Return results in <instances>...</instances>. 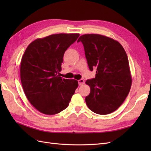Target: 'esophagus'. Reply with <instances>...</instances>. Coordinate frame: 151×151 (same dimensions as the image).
<instances>
[{"instance_id":"esophagus-1","label":"esophagus","mask_w":151,"mask_h":151,"mask_svg":"<svg viewBox=\"0 0 151 151\" xmlns=\"http://www.w3.org/2000/svg\"><path fill=\"white\" fill-rule=\"evenodd\" d=\"M78 83H79V86H82V85H83L85 83V81L83 79H80V80L78 81Z\"/></svg>"}]
</instances>
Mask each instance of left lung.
I'll list each match as a JSON object with an SVG mask.
<instances>
[{
    "label": "left lung",
    "instance_id": "left-lung-1",
    "mask_svg": "<svg viewBox=\"0 0 151 151\" xmlns=\"http://www.w3.org/2000/svg\"><path fill=\"white\" fill-rule=\"evenodd\" d=\"M91 71L96 70L95 78L86 81L91 92L85 98L87 106L99 115H107L119 108L132 86L129 59L122 45L98 34L81 36Z\"/></svg>",
    "mask_w": 151,
    "mask_h": 151
}]
</instances>
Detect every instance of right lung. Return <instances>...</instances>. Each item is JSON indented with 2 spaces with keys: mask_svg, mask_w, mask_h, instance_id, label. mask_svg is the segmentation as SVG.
Returning a JSON list of instances; mask_svg holds the SVG:
<instances>
[{
  "mask_svg": "<svg viewBox=\"0 0 151 151\" xmlns=\"http://www.w3.org/2000/svg\"><path fill=\"white\" fill-rule=\"evenodd\" d=\"M79 36L60 33L36 39L22 57L20 76L26 96L45 115H55L67 108L78 87V81L62 78L59 72L65 52Z\"/></svg>",
  "mask_w": 151,
  "mask_h": 151,
  "instance_id": "add662e5",
  "label": "right lung"
}]
</instances>
